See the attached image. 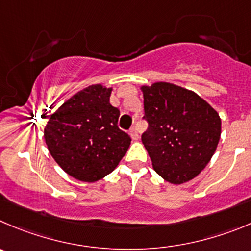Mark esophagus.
I'll return each instance as SVG.
<instances>
[{
	"mask_svg": "<svg viewBox=\"0 0 251 251\" xmlns=\"http://www.w3.org/2000/svg\"><path fill=\"white\" fill-rule=\"evenodd\" d=\"M129 134H130V137H132L134 140L138 139V137H139V134H138V130H137V128H135V127L130 128Z\"/></svg>",
	"mask_w": 251,
	"mask_h": 251,
	"instance_id": "esophagus-1",
	"label": "esophagus"
}]
</instances>
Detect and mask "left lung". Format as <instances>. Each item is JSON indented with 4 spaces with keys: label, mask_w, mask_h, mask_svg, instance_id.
I'll use <instances>...</instances> for the list:
<instances>
[{
    "label": "left lung",
    "mask_w": 251,
    "mask_h": 251,
    "mask_svg": "<svg viewBox=\"0 0 251 251\" xmlns=\"http://www.w3.org/2000/svg\"><path fill=\"white\" fill-rule=\"evenodd\" d=\"M147 132L142 140L152 168L180 185L199 175L218 145L221 118L195 92L169 82L143 86Z\"/></svg>",
    "instance_id": "1"
}]
</instances>
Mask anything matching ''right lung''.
Here are the masks:
<instances>
[{
    "instance_id": "obj_1",
    "label": "right lung",
    "mask_w": 251,
    "mask_h": 251,
    "mask_svg": "<svg viewBox=\"0 0 251 251\" xmlns=\"http://www.w3.org/2000/svg\"><path fill=\"white\" fill-rule=\"evenodd\" d=\"M112 88H83L51 114L44 129L50 154L73 177L95 182L111 174L130 145L118 128L119 109L109 103Z\"/></svg>"
}]
</instances>
